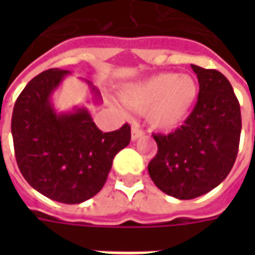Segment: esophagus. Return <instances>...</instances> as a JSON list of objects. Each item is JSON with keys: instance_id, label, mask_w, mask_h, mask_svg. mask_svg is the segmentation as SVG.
<instances>
[{"instance_id": "34e87169", "label": "esophagus", "mask_w": 255, "mask_h": 255, "mask_svg": "<svg viewBox=\"0 0 255 255\" xmlns=\"http://www.w3.org/2000/svg\"><path fill=\"white\" fill-rule=\"evenodd\" d=\"M143 135H144L143 129H140L138 124H133L132 129H131V138H132V140H136V139H139L140 136H143Z\"/></svg>"}]
</instances>
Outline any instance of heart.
Masks as SVG:
<instances>
[{
	"mask_svg": "<svg viewBox=\"0 0 255 255\" xmlns=\"http://www.w3.org/2000/svg\"><path fill=\"white\" fill-rule=\"evenodd\" d=\"M197 95L198 84L192 76L166 72L128 87L123 100L140 111L149 108L147 119L154 128L173 129L186 120Z\"/></svg>",
	"mask_w": 255,
	"mask_h": 255,
	"instance_id": "1",
	"label": "heart"
}]
</instances>
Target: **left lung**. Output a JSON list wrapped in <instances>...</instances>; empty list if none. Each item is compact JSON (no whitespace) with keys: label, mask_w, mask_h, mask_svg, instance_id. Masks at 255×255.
<instances>
[{"label":"left lung","mask_w":255,"mask_h":255,"mask_svg":"<svg viewBox=\"0 0 255 255\" xmlns=\"http://www.w3.org/2000/svg\"><path fill=\"white\" fill-rule=\"evenodd\" d=\"M198 101L182 127L154 133L158 150L147 169L161 191L192 199L212 191L228 176L241 140V105L232 86L216 69L191 65Z\"/></svg>","instance_id":"obj_1"}]
</instances>
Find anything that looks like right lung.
I'll list each match as a JSON object with an SVG mask.
<instances>
[{"label": "right lung", "instance_id": "add662e5", "mask_svg": "<svg viewBox=\"0 0 255 255\" xmlns=\"http://www.w3.org/2000/svg\"><path fill=\"white\" fill-rule=\"evenodd\" d=\"M68 73L54 68L30 80L16 100L10 129L16 162L31 187L73 205L101 191L115 155L131 140V128L126 123L102 132L86 108L56 113L50 95Z\"/></svg>", "mask_w": 255, "mask_h": 255}]
</instances>
